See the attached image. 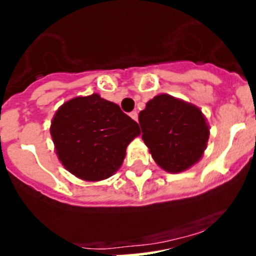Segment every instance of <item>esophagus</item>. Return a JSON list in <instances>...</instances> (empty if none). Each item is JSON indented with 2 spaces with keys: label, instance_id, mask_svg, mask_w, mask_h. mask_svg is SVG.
<instances>
[{
  "label": "esophagus",
  "instance_id": "esophagus-1",
  "mask_svg": "<svg viewBox=\"0 0 256 256\" xmlns=\"http://www.w3.org/2000/svg\"><path fill=\"white\" fill-rule=\"evenodd\" d=\"M128 115H130V118H132V120L138 121V112H136V111H132V112H130V114H128Z\"/></svg>",
  "mask_w": 256,
  "mask_h": 256
}]
</instances>
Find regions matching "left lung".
<instances>
[{"label":"left lung","mask_w":256,"mask_h":256,"mask_svg":"<svg viewBox=\"0 0 256 256\" xmlns=\"http://www.w3.org/2000/svg\"><path fill=\"white\" fill-rule=\"evenodd\" d=\"M142 140L162 170L178 174L200 161L210 136L199 108L168 94L151 98L138 114Z\"/></svg>","instance_id":"1"}]
</instances>
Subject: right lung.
Wrapping results in <instances>:
<instances>
[{"mask_svg":"<svg viewBox=\"0 0 256 256\" xmlns=\"http://www.w3.org/2000/svg\"><path fill=\"white\" fill-rule=\"evenodd\" d=\"M50 134L64 168L95 182L121 168L126 148L140 135V128L118 105L92 94L62 104L52 118Z\"/></svg>","mask_w":256,"mask_h":256,"instance_id":"add662e5","label":"right lung"}]
</instances>
